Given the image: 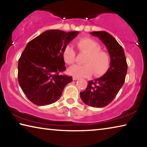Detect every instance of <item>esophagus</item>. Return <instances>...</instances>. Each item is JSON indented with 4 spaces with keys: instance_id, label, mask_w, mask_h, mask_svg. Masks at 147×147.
<instances>
[{
    "instance_id": "34e87169",
    "label": "esophagus",
    "mask_w": 147,
    "mask_h": 147,
    "mask_svg": "<svg viewBox=\"0 0 147 147\" xmlns=\"http://www.w3.org/2000/svg\"><path fill=\"white\" fill-rule=\"evenodd\" d=\"M73 80H78V78H77V77H73Z\"/></svg>"
}]
</instances>
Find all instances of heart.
<instances>
[{"label":"heart","instance_id":"b5f03b06","mask_svg":"<svg viewBox=\"0 0 147 147\" xmlns=\"http://www.w3.org/2000/svg\"><path fill=\"white\" fill-rule=\"evenodd\" d=\"M80 52L87 54L84 59L85 65H74L68 69L71 75L77 78H86L92 75L100 76L108 71L110 58L107 52L101 50L100 44L93 39L85 38L79 39L76 43ZM62 57L67 64H73L76 59V52L70 45L62 50Z\"/></svg>","mask_w":147,"mask_h":147}]
</instances>
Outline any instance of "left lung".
I'll return each mask as SVG.
<instances>
[{"mask_svg":"<svg viewBox=\"0 0 147 147\" xmlns=\"http://www.w3.org/2000/svg\"><path fill=\"white\" fill-rule=\"evenodd\" d=\"M90 34L98 38L106 45L110 56V67L100 78L89 81L86 90L80 94L87 105L102 108L115 98L123 86L128 65L123 47L111 35L105 31L92 32Z\"/></svg>","mask_w":147,"mask_h":147,"instance_id":"1","label":"left lung"}]
</instances>
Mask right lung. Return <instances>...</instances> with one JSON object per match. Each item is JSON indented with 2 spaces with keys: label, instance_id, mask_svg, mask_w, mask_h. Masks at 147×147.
<instances>
[{
  "label": "right lung",
  "instance_id": "obj_1",
  "mask_svg": "<svg viewBox=\"0 0 147 147\" xmlns=\"http://www.w3.org/2000/svg\"><path fill=\"white\" fill-rule=\"evenodd\" d=\"M78 34L49 30L26 45L18 61V81L32 103L46 106L55 102L73 80L72 76L59 74L66 69L61 53Z\"/></svg>",
  "mask_w": 147,
  "mask_h": 147
}]
</instances>
